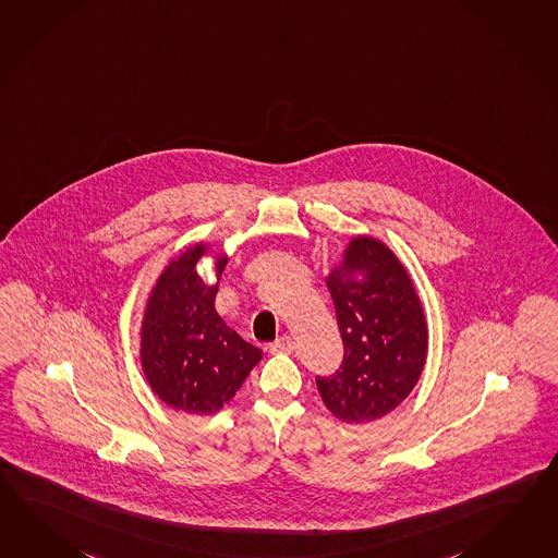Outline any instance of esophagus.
Listing matches in <instances>:
<instances>
[{"instance_id": "1", "label": "esophagus", "mask_w": 558, "mask_h": 558, "mask_svg": "<svg viewBox=\"0 0 558 558\" xmlns=\"http://www.w3.org/2000/svg\"><path fill=\"white\" fill-rule=\"evenodd\" d=\"M292 350H294V340L290 336H280L270 347L272 354H290Z\"/></svg>"}]
</instances>
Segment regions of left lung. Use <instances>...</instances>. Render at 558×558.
Masks as SVG:
<instances>
[{"label": "left lung", "mask_w": 558, "mask_h": 558, "mask_svg": "<svg viewBox=\"0 0 558 558\" xmlns=\"http://www.w3.org/2000/svg\"><path fill=\"white\" fill-rule=\"evenodd\" d=\"M344 342L340 371L316 378L338 421L366 424L398 409L421 378L428 326L407 266L372 235H352L326 276Z\"/></svg>", "instance_id": "1"}]
</instances>
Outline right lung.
Here are the masks:
<instances>
[{"label":"right lung","mask_w":558,"mask_h":558,"mask_svg":"<svg viewBox=\"0 0 558 558\" xmlns=\"http://www.w3.org/2000/svg\"><path fill=\"white\" fill-rule=\"evenodd\" d=\"M204 255L215 260L214 286H206L195 270ZM226 264V252L208 242L192 244L166 264L146 300L140 328L142 371L166 407L186 414L218 412L262 359L260 348L248 344L214 308Z\"/></svg>","instance_id":"1"}]
</instances>
